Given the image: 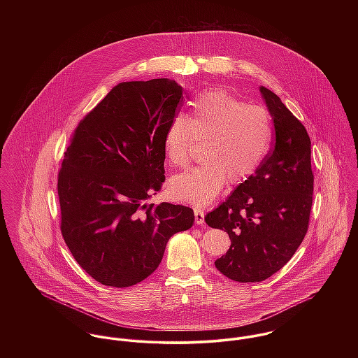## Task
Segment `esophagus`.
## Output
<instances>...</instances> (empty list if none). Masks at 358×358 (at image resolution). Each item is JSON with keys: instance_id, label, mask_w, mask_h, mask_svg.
<instances>
[{"instance_id": "1", "label": "esophagus", "mask_w": 358, "mask_h": 358, "mask_svg": "<svg viewBox=\"0 0 358 358\" xmlns=\"http://www.w3.org/2000/svg\"><path fill=\"white\" fill-rule=\"evenodd\" d=\"M204 210L200 208H194V219L197 224H203L204 223Z\"/></svg>"}]
</instances>
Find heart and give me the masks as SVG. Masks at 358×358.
<instances>
[{"label":"heart","mask_w":358,"mask_h":358,"mask_svg":"<svg viewBox=\"0 0 358 358\" xmlns=\"http://www.w3.org/2000/svg\"><path fill=\"white\" fill-rule=\"evenodd\" d=\"M194 138L204 139L205 162L172 176L169 193L176 201L204 206L227 182L240 185L255 173L270 148L271 122L263 107L215 88L197 95L189 117L176 114L168 122L162 146L172 165L189 162Z\"/></svg>","instance_id":"obj_1"}]
</instances>
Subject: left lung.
Here are the masks:
<instances>
[{"mask_svg": "<svg viewBox=\"0 0 358 358\" xmlns=\"http://www.w3.org/2000/svg\"><path fill=\"white\" fill-rule=\"evenodd\" d=\"M259 91L274 124V146L255 173L205 216L231 240L216 268L238 282L263 281L287 264L306 236L313 203L306 128L274 92Z\"/></svg>", "mask_w": 358, "mask_h": 358, "instance_id": "8db88e82", "label": "left lung"}]
</instances>
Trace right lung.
<instances>
[{"label":"right lung","instance_id":"1","mask_svg":"<svg viewBox=\"0 0 358 358\" xmlns=\"http://www.w3.org/2000/svg\"><path fill=\"white\" fill-rule=\"evenodd\" d=\"M183 88L173 80L121 83L78 124L57 179L62 236L77 263L103 285L148 278L168 240L194 212L148 204L165 180L164 134Z\"/></svg>","mask_w":358,"mask_h":358}]
</instances>
